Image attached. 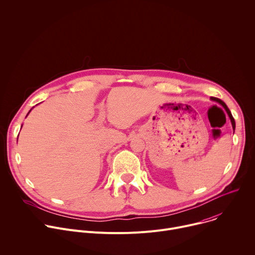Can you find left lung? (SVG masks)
Wrapping results in <instances>:
<instances>
[{
    "instance_id": "8db88e82",
    "label": "left lung",
    "mask_w": 255,
    "mask_h": 255,
    "mask_svg": "<svg viewBox=\"0 0 255 255\" xmlns=\"http://www.w3.org/2000/svg\"><path fill=\"white\" fill-rule=\"evenodd\" d=\"M211 100H213V101H215V102H217V103L221 104V105L224 107V109H225V110H226V112H227V114H228V116H229V118H230V120H231V123H232V127H233V129H235V121H234V118H233V116H232V114H231L230 110H229V109H228V107L225 105V103H224L223 101H221L220 99H218V98H214V97H212V98H211Z\"/></svg>"
}]
</instances>
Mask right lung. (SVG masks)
<instances>
[{
    "mask_svg": "<svg viewBox=\"0 0 255 255\" xmlns=\"http://www.w3.org/2000/svg\"><path fill=\"white\" fill-rule=\"evenodd\" d=\"M30 111H31V110H30ZM30 111H29V113H30ZM29 113H28V114H29Z\"/></svg>",
    "mask_w": 255,
    "mask_h": 255,
    "instance_id": "add662e5",
    "label": "right lung"
}]
</instances>
